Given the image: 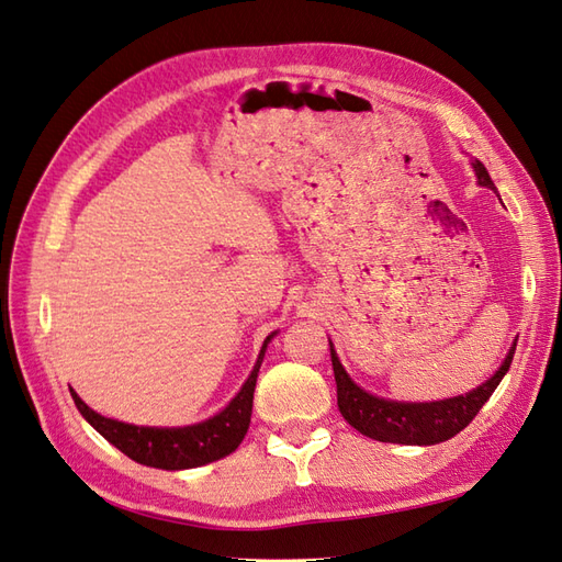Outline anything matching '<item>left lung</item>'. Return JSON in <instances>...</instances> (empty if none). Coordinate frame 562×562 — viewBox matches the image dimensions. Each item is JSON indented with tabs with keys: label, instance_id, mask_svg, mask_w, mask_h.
I'll return each instance as SVG.
<instances>
[{
	"label": "left lung",
	"instance_id": "1",
	"mask_svg": "<svg viewBox=\"0 0 562 562\" xmlns=\"http://www.w3.org/2000/svg\"><path fill=\"white\" fill-rule=\"evenodd\" d=\"M472 167H474L479 186L496 190L482 161H472ZM328 346H331V364H334V376H336L340 415L346 417L350 427L369 436V439L381 441V443H403V446H434V443L453 439L456 434H460L464 427H468V424L476 417L479 409H482V405L491 398V393L496 391L501 379L510 369L513 355H515V346H513L510 352L505 355L503 364L498 367V372L470 393L456 395V398H446V401H431V403H401V401L379 398V395H372L364 389H360L346 372V367L340 364L331 340H328Z\"/></svg>",
	"mask_w": 562,
	"mask_h": 562
}]
</instances>
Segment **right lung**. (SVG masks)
Masks as SVG:
<instances>
[{
	"label": "right lung",
	"instance_id": "1",
	"mask_svg": "<svg viewBox=\"0 0 562 562\" xmlns=\"http://www.w3.org/2000/svg\"><path fill=\"white\" fill-rule=\"evenodd\" d=\"M271 336H267L252 372L238 391L236 398L231 401L222 413L214 415L212 419L193 424V427H135V424L109 419L102 417L100 413H94V409H90L78 398V393L74 389L71 398L80 409V415H83L109 443L116 446L121 453H126L131 460L157 470L200 468V464L222 460L228 453H234L245 439V434H248L257 372L259 367H262L265 350Z\"/></svg>",
	"mask_w": 562,
	"mask_h": 562
}]
</instances>
